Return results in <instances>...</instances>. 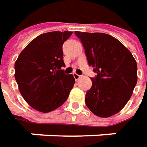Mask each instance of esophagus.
<instances>
[{"label":"esophagus","mask_w":147,"mask_h":147,"mask_svg":"<svg viewBox=\"0 0 147 147\" xmlns=\"http://www.w3.org/2000/svg\"><path fill=\"white\" fill-rule=\"evenodd\" d=\"M73 76H74V79H75V80H78V79H79V78H80V77H81L80 75L77 74L76 73H74V74H73Z\"/></svg>","instance_id":"obj_1"}]
</instances>
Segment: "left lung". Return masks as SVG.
<instances>
[{
  "mask_svg": "<svg viewBox=\"0 0 147 147\" xmlns=\"http://www.w3.org/2000/svg\"><path fill=\"white\" fill-rule=\"evenodd\" d=\"M89 66L97 74L85 103L92 113L108 117L120 112L137 82V64L131 53L110 34L75 31Z\"/></svg>",
  "mask_w": 147,
  "mask_h": 147,
  "instance_id": "obj_1",
  "label": "left lung"
}]
</instances>
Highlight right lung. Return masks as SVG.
<instances>
[{"label":"right lung","mask_w":147,"mask_h":147,"mask_svg":"<svg viewBox=\"0 0 147 147\" xmlns=\"http://www.w3.org/2000/svg\"><path fill=\"white\" fill-rule=\"evenodd\" d=\"M73 32L53 31L34 39L15 63V78L27 103L41 113L59 107L75 83L63 67V45Z\"/></svg>","instance_id":"1"}]
</instances>
